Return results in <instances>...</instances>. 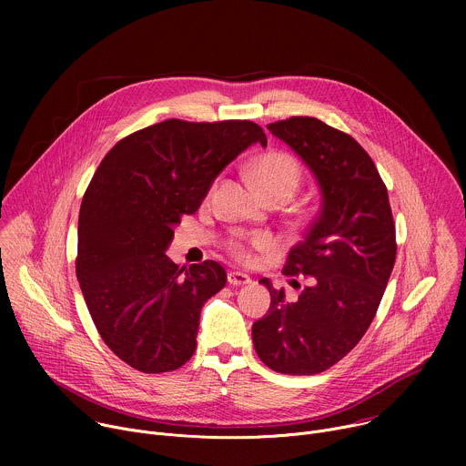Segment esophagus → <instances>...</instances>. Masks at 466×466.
Segmentation results:
<instances>
[{"mask_svg":"<svg viewBox=\"0 0 466 466\" xmlns=\"http://www.w3.org/2000/svg\"><path fill=\"white\" fill-rule=\"evenodd\" d=\"M228 284L230 286H247V284H252V279L248 277V275H245V273H239V271H230L228 273Z\"/></svg>","mask_w":466,"mask_h":466,"instance_id":"obj_1","label":"esophagus"}]
</instances>
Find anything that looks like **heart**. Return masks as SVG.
I'll return each mask as SVG.
<instances>
[{
	"label": "heart",
	"instance_id": "b5f03b06",
	"mask_svg": "<svg viewBox=\"0 0 466 466\" xmlns=\"http://www.w3.org/2000/svg\"><path fill=\"white\" fill-rule=\"evenodd\" d=\"M250 175L268 201H288L302 182L299 160L282 151H269L250 164ZM277 247L269 232H238L227 239V250L241 263H252L256 252H268Z\"/></svg>",
	"mask_w": 466,
	"mask_h": 466
}]
</instances>
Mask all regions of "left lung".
Wrapping results in <instances>:
<instances>
[{"mask_svg":"<svg viewBox=\"0 0 466 466\" xmlns=\"http://www.w3.org/2000/svg\"><path fill=\"white\" fill-rule=\"evenodd\" d=\"M268 128L315 175L320 208L282 271L309 286L289 302L261 279L271 306L252 324V343L269 369L309 376L343 360L369 329L394 268V221L372 158L347 132L308 116Z\"/></svg>","mask_w":466,"mask_h":466,"instance_id":"8db88e82","label":"left lung"}]
</instances>
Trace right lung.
<instances>
[{"label":"right lung","mask_w":466,"mask_h":466,"mask_svg":"<svg viewBox=\"0 0 466 466\" xmlns=\"http://www.w3.org/2000/svg\"><path fill=\"white\" fill-rule=\"evenodd\" d=\"M268 146L247 119H166L119 140L94 173L79 212L76 271L106 347L146 374L182 367L197 349L203 304L227 273L214 259L173 263L166 250L182 216L248 146Z\"/></svg>","instance_id":"obj_1"}]
</instances>
